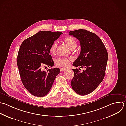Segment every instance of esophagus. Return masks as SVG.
<instances>
[{"mask_svg":"<svg viewBox=\"0 0 126 126\" xmlns=\"http://www.w3.org/2000/svg\"><path fill=\"white\" fill-rule=\"evenodd\" d=\"M66 70V68H60V71H64V70Z\"/></svg>","mask_w":126,"mask_h":126,"instance_id":"esophagus-1","label":"esophagus"}]
</instances>
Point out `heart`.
<instances>
[{"label":"heart","instance_id":"obj_1","mask_svg":"<svg viewBox=\"0 0 126 126\" xmlns=\"http://www.w3.org/2000/svg\"><path fill=\"white\" fill-rule=\"evenodd\" d=\"M63 41L70 49H74L77 46V41L76 39L72 36H68L65 37L63 39ZM57 43L56 42L53 43L50 48V52L53 54H55L57 52ZM71 60V59L70 58H60L56 61V64L58 66L66 67L69 65Z\"/></svg>","mask_w":126,"mask_h":126}]
</instances>
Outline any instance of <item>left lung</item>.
Returning <instances> with one entry per match:
<instances>
[{
  "mask_svg": "<svg viewBox=\"0 0 126 126\" xmlns=\"http://www.w3.org/2000/svg\"><path fill=\"white\" fill-rule=\"evenodd\" d=\"M80 41L81 52L73 65L84 67L80 72L73 69L74 76L71 81L72 89L78 94L84 95L93 92L103 80L108 60L106 48L100 38L86 30L69 32Z\"/></svg>",
  "mask_w": 126,
  "mask_h": 126,
  "instance_id": "left-lung-1",
  "label": "left lung"
}]
</instances>
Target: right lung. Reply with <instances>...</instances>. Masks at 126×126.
Listing matches in <instances>:
<instances>
[{
  "label": "right lung",
  "instance_id": "add662e5",
  "mask_svg": "<svg viewBox=\"0 0 126 126\" xmlns=\"http://www.w3.org/2000/svg\"><path fill=\"white\" fill-rule=\"evenodd\" d=\"M63 33L40 31L26 39L22 43L17 57V65L22 82L32 95L42 97L50 91L58 68L42 71L43 66L52 67L54 62L50 54L52 44Z\"/></svg>",
  "mask_w": 126,
  "mask_h": 126
}]
</instances>
